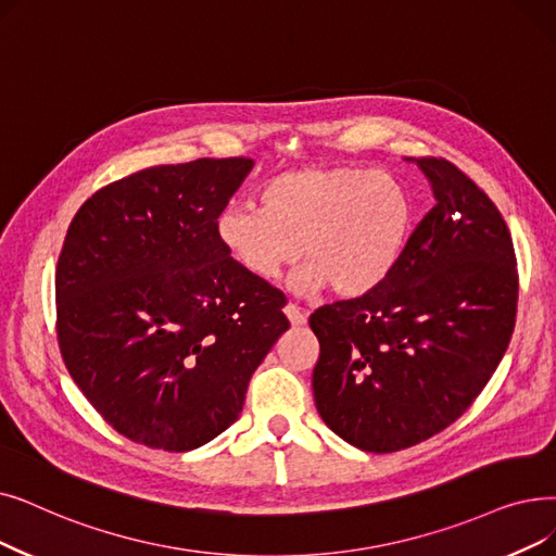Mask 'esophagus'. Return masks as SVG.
Masks as SVG:
<instances>
[{
  "label": "esophagus",
  "instance_id": "obj_1",
  "mask_svg": "<svg viewBox=\"0 0 556 556\" xmlns=\"http://www.w3.org/2000/svg\"><path fill=\"white\" fill-rule=\"evenodd\" d=\"M283 313H286V318L291 320V325H293V327L304 325V323H306V318H308V313H306V311H302V308H300L298 304H293V302H288V304H286Z\"/></svg>",
  "mask_w": 556,
  "mask_h": 556
}]
</instances>
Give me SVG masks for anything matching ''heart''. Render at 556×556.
I'll use <instances>...</instances> for the list:
<instances>
[{
	"mask_svg": "<svg viewBox=\"0 0 556 556\" xmlns=\"http://www.w3.org/2000/svg\"><path fill=\"white\" fill-rule=\"evenodd\" d=\"M414 225L406 186L386 170L308 165L281 173L258 190L256 206H227L218 238L248 275L270 281L300 258L302 291L329 286L336 298H361L400 263Z\"/></svg>",
	"mask_w": 556,
	"mask_h": 556,
	"instance_id": "1",
	"label": "heart"
}]
</instances>
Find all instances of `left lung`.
<instances>
[{"mask_svg":"<svg viewBox=\"0 0 556 556\" xmlns=\"http://www.w3.org/2000/svg\"><path fill=\"white\" fill-rule=\"evenodd\" d=\"M437 204L375 291L311 313L325 425L366 452H397L462 418L509 348L518 308L502 213L445 159H416Z\"/></svg>","mask_w":556,"mask_h":556,"instance_id":"obj_1","label":"left lung"}]
</instances>
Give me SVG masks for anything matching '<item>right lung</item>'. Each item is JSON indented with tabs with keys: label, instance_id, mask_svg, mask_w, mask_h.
I'll list each match as a JSON object with an SVG mask.
<instances>
[{
	"label": "right lung",
	"instance_id": "1",
	"mask_svg": "<svg viewBox=\"0 0 556 556\" xmlns=\"http://www.w3.org/2000/svg\"><path fill=\"white\" fill-rule=\"evenodd\" d=\"M254 161L144 167L88 198L56 263V338L86 400L129 441L195 450L243 412L252 372L291 327L218 218Z\"/></svg>",
	"mask_w": 556,
	"mask_h": 556
}]
</instances>
